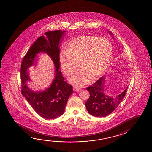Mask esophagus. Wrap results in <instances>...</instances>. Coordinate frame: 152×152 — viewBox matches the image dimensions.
Masks as SVG:
<instances>
[{"label":"esophagus","instance_id":"obj_1","mask_svg":"<svg viewBox=\"0 0 152 152\" xmlns=\"http://www.w3.org/2000/svg\"><path fill=\"white\" fill-rule=\"evenodd\" d=\"M81 89L80 87H74V91H77Z\"/></svg>","mask_w":152,"mask_h":152}]
</instances>
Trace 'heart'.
I'll use <instances>...</instances> for the list:
<instances>
[{
	"mask_svg": "<svg viewBox=\"0 0 152 152\" xmlns=\"http://www.w3.org/2000/svg\"><path fill=\"white\" fill-rule=\"evenodd\" d=\"M113 48L108 40L95 36H85L71 40L68 49L63 48L59 55L62 70L67 76L81 68L70 78L71 83L82 86L90 77L96 78L105 72L110 64Z\"/></svg>",
	"mask_w": 152,
	"mask_h": 152,
	"instance_id": "obj_1",
	"label": "heart"
}]
</instances>
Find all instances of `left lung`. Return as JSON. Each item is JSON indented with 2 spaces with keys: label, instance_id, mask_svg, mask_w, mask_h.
<instances>
[{
  "label": "left lung",
  "instance_id": "8db88e82",
  "mask_svg": "<svg viewBox=\"0 0 152 152\" xmlns=\"http://www.w3.org/2000/svg\"><path fill=\"white\" fill-rule=\"evenodd\" d=\"M112 34L111 32H109ZM105 77H101L87 90L90 93L89 98L86 103L87 111L92 116L102 118L110 114L121 103L127 92L125 90L116 96H107L104 93Z\"/></svg>",
  "mask_w": 152,
  "mask_h": 152
}]
</instances>
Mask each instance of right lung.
Instances as JSON below:
<instances>
[{"label": "right lung", "mask_w": 152, "mask_h": 152, "mask_svg": "<svg viewBox=\"0 0 152 152\" xmlns=\"http://www.w3.org/2000/svg\"><path fill=\"white\" fill-rule=\"evenodd\" d=\"M65 31L61 30L45 32L32 45L22 60L20 69L22 94L34 111L46 119H54L63 114L69 96L73 93L72 87L64 81L59 71V43ZM46 53L53 59L56 68L55 79L50 87L44 92H34L28 88L30 80L27 69L34 63L38 53Z\"/></svg>", "instance_id": "right-lung-1"}]
</instances>
